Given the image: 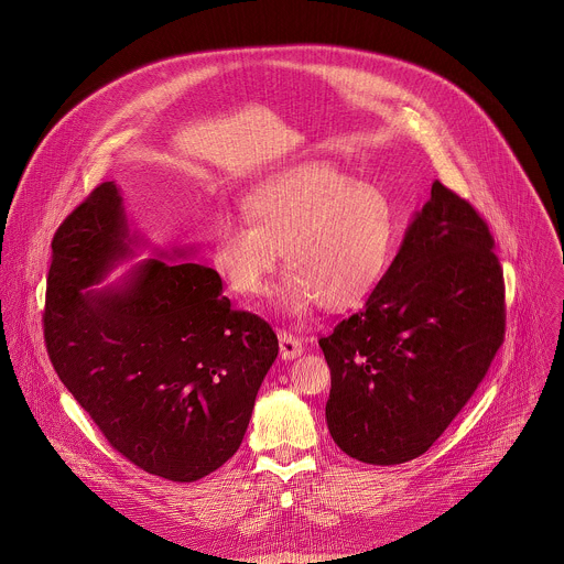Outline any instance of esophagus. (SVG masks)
I'll return each instance as SVG.
<instances>
[{
	"mask_svg": "<svg viewBox=\"0 0 564 564\" xmlns=\"http://www.w3.org/2000/svg\"><path fill=\"white\" fill-rule=\"evenodd\" d=\"M279 350L281 359H294L303 352V341L290 333H279Z\"/></svg>",
	"mask_w": 564,
	"mask_h": 564,
	"instance_id": "34e87169",
	"label": "esophagus"
}]
</instances>
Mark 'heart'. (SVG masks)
Here are the masks:
<instances>
[{
  "label": "heart",
  "instance_id": "heart-1",
  "mask_svg": "<svg viewBox=\"0 0 564 564\" xmlns=\"http://www.w3.org/2000/svg\"><path fill=\"white\" fill-rule=\"evenodd\" d=\"M248 220L223 216L212 236L214 268L238 296L263 292L283 252L290 270L276 303L290 314L361 305L394 248V209L375 185L326 163L270 176L246 203Z\"/></svg>",
  "mask_w": 564,
  "mask_h": 564
}]
</instances>
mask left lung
<instances>
[{
	"label": "left lung",
	"instance_id": "1",
	"mask_svg": "<svg viewBox=\"0 0 564 564\" xmlns=\"http://www.w3.org/2000/svg\"><path fill=\"white\" fill-rule=\"evenodd\" d=\"M505 318L487 223L435 181L364 310L318 339L335 444L375 466L424 455L485 379Z\"/></svg>",
	"mask_w": 564,
	"mask_h": 564
}]
</instances>
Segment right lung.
Here are the masks:
<instances>
[{
	"label": "right lung",
	"instance_id": "1",
	"mask_svg": "<svg viewBox=\"0 0 564 564\" xmlns=\"http://www.w3.org/2000/svg\"><path fill=\"white\" fill-rule=\"evenodd\" d=\"M51 248L44 339L77 404L151 475L196 481L223 466L279 355L268 321L234 310L216 270L165 261L194 250L160 252L100 285L144 248L116 183L75 207Z\"/></svg>",
	"mask_w": 564,
	"mask_h": 564
}]
</instances>
